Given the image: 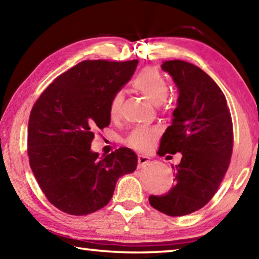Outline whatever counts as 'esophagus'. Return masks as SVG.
<instances>
[{"mask_svg":"<svg viewBox=\"0 0 259 259\" xmlns=\"http://www.w3.org/2000/svg\"><path fill=\"white\" fill-rule=\"evenodd\" d=\"M150 162V157L146 156V155H138V166L139 168H142V166L145 165L146 163H148Z\"/></svg>","mask_w":259,"mask_h":259,"instance_id":"1","label":"esophagus"}]
</instances>
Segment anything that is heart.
<instances>
[{"instance_id": "b5f03b06", "label": "heart", "mask_w": 259, "mask_h": 259, "mask_svg": "<svg viewBox=\"0 0 259 259\" xmlns=\"http://www.w3.org/2000/svg\"><path fill=\"white\" fill-rule=\"evenodd\" d=\"M133 88L150 100V102L159 106L164 102L169 93L168 83L161 73L155 68H145L140 72L133 80ZM122 94L117 93L112 97L109 103V115L115 117L120 112L122 104ZM157 131L151 128H136L131 131L128 137V144L139 151H146L151 148L155 142Z\"/></svg>"}]
</instances>
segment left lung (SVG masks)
Returning <instances> with one entry per match:
<instances>
[{"mask_svg":"<svg viewBox=\"0 0 259 259\" xmlns=\"http://www.w3.org/2000/svg\"><path fill=\"white\" fill-rule=\"evenodd\" d=\"M161 68L172 77L178 99L157 154L179 152L182 160L174 166L175 186L151 195L150 203L168 216H185L204 207L221 185L233 150V124L224 94L202 69L183 60Z\"/></svg>","mask_w":259,"mask_h":259,"instance_id":"obj_1","label":"left lung"}]
</instances>
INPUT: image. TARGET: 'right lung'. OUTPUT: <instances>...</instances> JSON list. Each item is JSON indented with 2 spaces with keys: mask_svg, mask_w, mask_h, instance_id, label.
Wrapping results in <instances>:
<instances>
[{
  "mask_svg": "<svg viewBox=\"0 0 259 259\" xmlns=\"http://www.w3.org/2000/svg\"><path fill=\"white\" fill-rule=\"evenodd\" d=\"M138 60H84L55 78L33 106L28 156L50 203L83 216L111 201L117 179L137 168L128 147L99 156L91 150L95 129L111 123L109 103L134 75Z\"/></svg>",
  "mask_w": 259,
  "mask_h": 259,
  "instance_id": "right-lung-1",
  "label": "right lung"
}]
</instances>
